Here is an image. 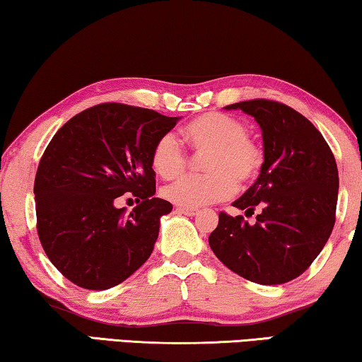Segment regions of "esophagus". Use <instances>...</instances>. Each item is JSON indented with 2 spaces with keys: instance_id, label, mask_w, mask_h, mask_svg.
<instances>
[{
  "instance_id": "1",
  "label": "esophagus",
  "mask_w": 362,
  "mask_h": 362,
  "mask_svg": "<svg viewBox=\"0 0 362 362\" xmlns=\"http://www.w3.org/2000/svg\"><path fill=\"white\" fill-rule=\"evenodd\" d=\"M175 211L179 214H185V216H197L198 209H192V208H183V206H177Z\"/></svg>"
}]
</instances>
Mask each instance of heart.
<instances>
[{"label": "heart", "mask_w": 362, "mask_h": 362, "mask_svg": "<svg viewBox=\"0 0 362 362\" xmlns=\"http://www.w3.org/2000/svg\"><path fill=\"white\" fill-rule=\"evenodd\" d=\"M183 138L198 154H206V175H190L163 190L170 203L199 208L229 198L235 185L244 187L255 179L263 163L262 151L247 138V127L224 113H204L183 128ZM151 164L159 177L172 180L187 167V154L179 139L167 133L154 144Z\"/></svg>", "instance_id": "obj_1"}]
</instances>
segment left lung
<instances>
[{"label":"left lung","mask_w":362,"mask_h":362,"mask_svg":"<svg viewBox=\"0 0 362 362\" xmlns=\"http://www.w3.org/2000/svg\"><path fill=\"white\" fill-rule=\"evenodd\" d=\"M226 110L252 115L262 129L257 182L233 206L253 214H219L209 247L229 269L258 284H283L310 267L335 226L338 169L322 133L304 115L274 100L237 102Z\"/></svg>","instance_id":"8db88e82"}]
</instances>
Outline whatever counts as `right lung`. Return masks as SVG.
Here are the masks:
<instances>
[{
  "label": "right lung",
  "instance_id": "right-lung-1",
  "mask_svg": "<svg viewBox=\"0 0 362 362\" xmlns=\"http://www.w3.org/2000/svg\"><path fill=\"white\" fill-rule=\"evenodd\" d=\"M180 117L125 104H100L58 129L37 169V233L64 278L90 291L125 281L148 260L160 218L172 204L156 198L154 144ZM129 191V215L115 199Z\"/></svg>",
  "mask_w": 362,
  "mask_h": 362
}]
</instances>
